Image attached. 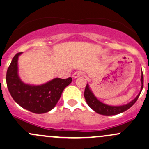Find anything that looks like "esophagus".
I'll use <instances>...</instances> for the list:
<instances>
[{"instance_id":"obj_1","label":"esophagus","mask_w":149,"mask_h":149,"mask_svg":"<svg viewBox=\"0 0 149 149\" xmlns=\"http://www.w3.org/2000/svg\"><path fill=\"white\" fill-rule=\"evenodd\" d=\"M82 75L83 73L81 71H76L73 74V79H76V78H79L80 76H81Z\"/></svg>"}]
</instances>
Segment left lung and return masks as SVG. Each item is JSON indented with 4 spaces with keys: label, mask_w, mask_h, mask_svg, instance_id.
Wrapping results in <instances>:
<instances>
[{
    "label": "left lung",
    "mask_w": 149,
    "mask_h": 149,
    "mask_svg": "<svg viewBox=\"0 0 149 149\" xmlns=\"http://www.w3.org/2000/svg\"><path fill=\"white\" fill-rule=\"evenodd\" d=\"M141 90L139 91V94L136 95V97L131 101H130L129 103L122 105V106H110V105H107L106 103L100 101L93 94V91L91 89L88 84H87L86 86L85 91H84V97H85V99L86 101L87 104L89 106V107L93 109L97 113L104 116L116 115V114L126 111V110L130 109L134 103L136 102L137 99L139 98L141 93V91L143 87V76L142 70L141 76Z\"/></svg>",
    "instance_id": "1"
}]
</instances>
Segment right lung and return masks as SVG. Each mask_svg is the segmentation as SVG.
<instances>
[{"mask_svg":"<svg viewBox=\"0 0 149 149\" xmlns=\"http://www.w3.org/2000/svg\"><path fill=\"white\" fill-rule=\"evenodd\" d=\"M18 53L13 58L6 73V83L14 101L22 108L35 113H44L52 110L61 96L63 91L72 79L56 78L40 85L26 84L18 74Z\"/></svg>","mask_w":149,"mask_h":149,"instance_id":"obj_1","label":"right lung"}]
</instances>
